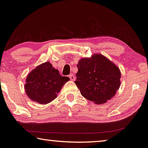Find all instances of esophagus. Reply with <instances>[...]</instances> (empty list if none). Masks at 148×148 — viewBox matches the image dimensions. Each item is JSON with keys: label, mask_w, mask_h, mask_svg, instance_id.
Here are the masks:
<instances>
[{"label": "esophagus", "mask_w": 148, "mask_h": 148, "mask_svg": "<svg viewBox=\"0 0 148 148\" xmlns=\"http://www.w3.org/2000/svg\"><path fill=\"white\" fill-rule=\"evenodd\" d=\"M69 78H70V80H72V81H74V80H75V76H74V74H70V75H69Z\"/></svg>", "instance_id": "esophagus-1"}]
</instances>
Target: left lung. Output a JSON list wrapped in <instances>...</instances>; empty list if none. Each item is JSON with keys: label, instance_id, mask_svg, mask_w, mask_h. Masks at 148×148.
<instances>
[{"label": "left lung", "instance_id": "8db88e82", "mask_svg": "<svg viewBox=\"0 0 148 148\" xmlns=\"http://www.w3.org/2000/svg\"><path fill=\"white\" fill-rule=\"evenodd\" d=\"M77 87L82 96L102 104L115 96L120 86L121 72L118 66L100 54L78 61Z\"/></svg>", "mask_w": 148, "mask_h": 148}]
</instances>
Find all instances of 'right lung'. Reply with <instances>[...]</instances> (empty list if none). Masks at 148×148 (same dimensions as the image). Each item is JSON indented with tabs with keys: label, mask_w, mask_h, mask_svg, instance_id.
<instances>
[{
	"label": "right lung",
	"mask_w": 148,
	"mask_h": 148,
	"mask_svg": "<svg viewBox=\"0 0 148 148\" xmlns=\"http://www.w3.org/2000/svg\"><path fill=\"white\" fill-rule=\"evenodd\" d=\"M68 77L62 76L50 62H46L33 69L26 76L25 90L30 100L40 104H46L56 98L57 94Z\"/></svg>",
	"instance_id": "obj_1"
}]
</instances>
